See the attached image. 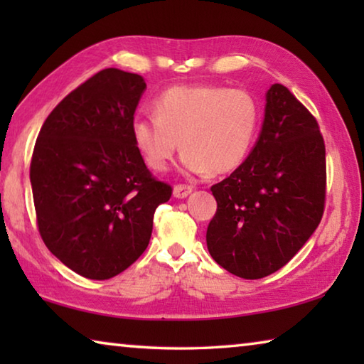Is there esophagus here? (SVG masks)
<instances>
[{"label": "esophagus", "instance_id": "1", "mask_svg": "<svg viewBox=\"0 0 364 364\" xmlns=\"http://www.w3.org/2000/svg\"><path fill=\"white\" fill-rule=\"evenodd\" d=\"M193 186H189V184H176L175 189H173V196L178 197V199H184V197H188L191 193H193Z\"/></svg>", "mask_w": 364, "mask_h": 364}]
</instances>
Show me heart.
<instances>
[{
	"label": "heart",
	"instance_id": "heart-1",
	"mask_svg": "<svg viewBox=\"0 0 364 364\" xmlns=\"http://www.w3.org/2000/svg\"><path fill=\"white\" fill-rule=\"evenodd\" d=\"M154 119L132 125L134 147L152 171H165L180 141L184 168L228 173L244 162L255 139L260 109L245 90L217 85L173 86L152 101Z\"/></svg>",
	"mask_w": 364,
	"mask_h": 364
}]
</instances>
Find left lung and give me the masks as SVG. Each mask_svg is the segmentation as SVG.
Segmentation results:
<instances>
[{"mask_svg": "<svg viewBox=\"0 0 364 364\" xmlns=\"http://www.w3.org/2000/svg\"><path fill=\"white\" fill-rule=\"evenodd\" d=\"M207 228L215 262L244 279L281 269L319 225L326 202V147L315 117L284 85L267 93L262 133L249 157L210 188Z\"/></svg>", "mask_w": 364, "mask_h": 364, "instance_id": "1", "label": "left lung"}]
</instances>
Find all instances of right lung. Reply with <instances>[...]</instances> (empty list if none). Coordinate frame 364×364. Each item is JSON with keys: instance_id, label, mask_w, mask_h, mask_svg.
<instances>
[{"instance_id": "obj_1", "label": "right lung", "mask_w": 364, "mask_h": 364, "mask_svg": "<svg viewBox=\"0 0 364 364\" xmlns=\"http://www.w3.org/2000/svg\"><path fill=\"white\" fill-rule=\"evenodd\" d=\"M146 83L104 69L67 95L36 138L30 181L43 242L88 279H110L149 244L171 186L146 167L132 138Z\"/></svg>"}]
</instances>
